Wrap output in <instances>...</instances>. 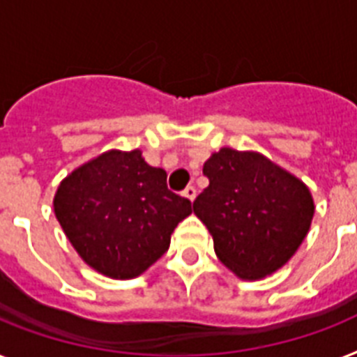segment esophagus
Listing matches in <instances>:
<instances>
[{
    "label": "esophagus",
    "instance_id": "esophagus-1",
    "mask_svg": "<svg viewBox=\"0 0 357 357\" xmlns=\"http://www.w3.org/2000/svg\"><path fill=\"white\" fill-rule=\"evenodd\" d=\"M183 196L187 199H190V202H194V198H196V188H194V187H187L183 190Z\"/></svg>",
    "mask_w": 357,
    "mask_h": 357
}]
</instances>
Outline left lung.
<instances>
[{
  "label": "left lung",
  "instance_id": "1",
  "mask_svg": "<svg viewBox=\"0 0 357 357\" xmlns=\"http://www.w3.org/2000/svg\"><path fill=\"white\" fill-rule=\"evenodd\" d=\"M208 187L194 214L218 259L240 279L271 275L303 244L314 218L308 187L260 153L222 149L204 165Z\"/></svg>",
  "mask_w": 357,
  "mask_h": 357
}]
</instances>
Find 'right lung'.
I'll list each match as a JSON object with an SVG mask.
<instances>
[{
	"label": "right lung",
	"mask_w": 357,
	"mask_h": 357,
	"mask_svg": "<svg viewBox=\"0 0 357 357\" xmlns=\"http://www.w3.org/2000/svg\"><path fill=\"white\" fill-rule=\"evenodd\" d=\"M190 199L167 187V172L139 150H112L63 179L54 214L77 253L112 279H133L161 259Z\"/></svg>",
	"instance_id": "obj_1"
}]
</instances>
